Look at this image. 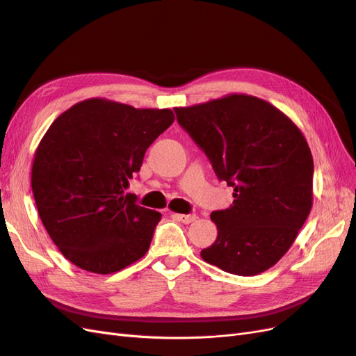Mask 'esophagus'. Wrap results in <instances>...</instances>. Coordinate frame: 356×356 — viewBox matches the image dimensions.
Returning a JSON list of instances; mask_svg holds the SVG:
<instances>
[{
  "mask_svg": "<svg viewBox=\"0 0 356 356\" xmlns=\"http://www.w3.org/2000/svg\"><path fill=\"white\" fill-rule=\"evenodd\" d=\"M174 217H175L178 221L184 222V224H190V222H193V221L196 220V215H193V213H175Z\"/></svg>",
  "mask_w": 356,
  "mask_h": 356,
  "instance_id": "esophagus-1",
  "label": "esophagus"
}]
</instances>
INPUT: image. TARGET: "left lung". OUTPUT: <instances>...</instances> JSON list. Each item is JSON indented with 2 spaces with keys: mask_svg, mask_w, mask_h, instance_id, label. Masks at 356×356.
Returning <instances> with one entry per match:
<instances>
[{
  "mask_svg": "<svg viewBox=\"0 0 356 356\" xmlns=\"http://www.w3.org/2000/svg\"><path fill=\"white\" fill-rule=\"evenodd\" d=\"M175 113L217 177L233 187L230 207L211 213L218 236L200 257L233 275L266 272L294 243L314 203L305 135L276 106L243 93Z\"/></svg>",
  "mask_w": 356,
  "mask_h": 356,
  "instance_id": "1",
  "label": "left lung"
}]
</instances>
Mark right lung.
<instances>
[{
  "instance_id": "1",
  "label": "right lung",
  "mask_w": 356,
  "mask_h": 356,
  "mask_svg": "<svg viewBox=\"0 0 356 356\" xmlns=\"http://www.w3.org/2000/svg\"><path fill=\"white\" fill-rule=\"evenodd\" d=\"M169 108H134L104 98L77 102L50 124L32 161L38 215L62 255L86 272L110 275L143 258L161 213L124 193Z\"/></svg>"
}]
</instances>
